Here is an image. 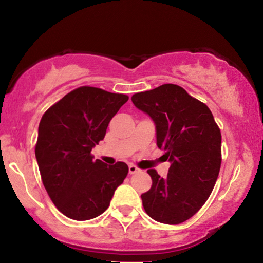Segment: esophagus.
<instances>
[{"label":"esophagus","instance_id":"1","mask_svg":"<svg viewBox=\"0 0 263 263\" xmlns=\"http://www.w3.org/2000/svg\"><path fill=\"white\" fill-rule=\"evenodd\" d=\"M137 172H139V168H137L135 164H128V173H130L131 175L136 174Z\"/></svg>","mask_w":263,"mask_h":263}]
</instances>
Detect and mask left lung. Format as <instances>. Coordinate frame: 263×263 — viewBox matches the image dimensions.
Masks as SVG:
<instances>
[{"label": "left lung", "instance_id": "1", "mask_svg": "<svg viewBox=\"0 0 263 263\" xmlns=\"http://www.w3.org/2000/svg\"><path fill=\"white\" fill-rule=\"evenodd\" d=\"M148 115L157 145L171 162L167 177L148 169L152 186L141 195L152 219L169 225L193 217L210 196L221 163V135L210 109L176 84H162L132 96Z\"/></svg>", "mask_w": 263, "mask_h": 263}]
</instances>
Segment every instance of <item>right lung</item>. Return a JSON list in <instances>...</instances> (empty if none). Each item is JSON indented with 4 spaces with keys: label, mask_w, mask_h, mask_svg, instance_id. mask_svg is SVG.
<instances>
[{
    "label": "right lung",
    "mask_w": 263,
    "mask_h": 263,
    "mask_svg": "<svg viewBox=\"0 0 263 263\" xmlns=\"http://www.w3.org/2000/svg\"><path fill=\"white\" fill-rule=\"evenodd\" d=\"M127 100L123 94L80 87L43 115L35 159L48 196L70 219L88 220L103 213L127 175L125 162L108 166L91 155Z\"/></svg>",
    "instance_id": "1"
}]
</instances>
